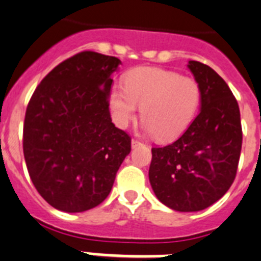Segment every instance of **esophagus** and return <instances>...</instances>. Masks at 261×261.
Returning <instances> with one entry per match:
<instances>
[{
  "label": "esophagus",
  "instance_id": "1",
  "mask_svg": "<svg viewBox=\"0 0 261 261\" xmlns=\"http://www.w3.org/2000/svg\"><path fill=\"white\" fill-rule=\"evenodd\" d=\"M140 142L138 139H133L131 140V147H133V148H135V147H138V146H140Z\"/></svg>",
  "mask_w": 261,
  "mask_h": 261
}]
</instances>
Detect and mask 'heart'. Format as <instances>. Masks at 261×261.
I'll list each match as a JSON object with an SVG mask.
<instances>
[{"mask_svg":"<svg viewBox=\"0 0 261 261\" xmlns=\"http://www.w3.org/2000/svg\"><path fill=\"white\" fill-rule=\"evenodd\" d=\"M201 87L193 77L162 68L142 67L126 76L124 87L110 92L113 118L119 127L135 119L142 106L143 130L160 140L184 133L198 112Z\"/></svg>","mask_w":261,"mask_h":261,"instance_id":"obj_1","label":"heart"}]
</instances>
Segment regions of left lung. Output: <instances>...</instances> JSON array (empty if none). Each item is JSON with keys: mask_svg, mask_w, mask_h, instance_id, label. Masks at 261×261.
I'll list each match as a JSON object with an SVG mask.
<instances>
[{"mask_svg": "<svg viewBox=\"0 0 261 261\" xmlns=\"http://www.w3.org/2000/svg\"><path fill=\"white\" fill-rule=\"evenodd\" d=\"M201 87L194 121L176 142L152 148L148 177L153 193L169 209L199 212L225 196L234 182L242 149L237 99L214 69L189 60Z\"/></svg>", "mask_w": 261, "mask_h": 261, "instance_id": "left-lung-1", "label": "left lung"}]
</instances>
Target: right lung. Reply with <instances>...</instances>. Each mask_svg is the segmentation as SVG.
Segmentation results:
<instances>
[{
	"mask_svg": "<svg viewBox=\"0 0 261 261\" xmlns=\"http://www.w3.org/2000/svg\"><path fill=\"white\" fill-rule=\"evenodd\" d=\"M121 60L93 51L67 59L36 88L26 110L23 155L40 196L55 209L81 213L109 196L131 151L114 126L109 97Z\"/></svg>",
	"mask_w": 261,
	"mask_h": 261,
	"instance_id": "add662e5",
	"label": "right lung"
}]
</instances>
